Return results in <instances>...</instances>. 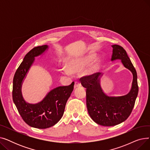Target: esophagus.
Listing matches in <instances>:
<instances>
[{
  "label": "esophagus",
  "instance_id": "34e87169",
  "mask_svg": "<svg viewBox=\"0 0 150 150\" xmlns=\"http://www.w3.org/2000/svg\"><path fill=\"white\" fill-rule=\"evenodd\" d=\"M80 86H81V83L79 81H75V84H74V88H75L80 87Z\"/></svg>",
  "mask_w": 150,
  "mask_h": 150
}]
</instances>
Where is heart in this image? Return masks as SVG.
Listing matches in <instances>:
<instances>
[{
    "label": "heart",
    "mask_w": 150,
    "mask_h": 150,
    "mask_svg": "<svg viewBox=\"0 0 150 150\" xmlns=\"http://www.w3.org/2000/svg\"><path fill=\"white\" fill-rule=\"evenodd\" d=\"M95 58L96 57L94 55H91V56L86 57L84 58L76 59L71 62L69 64V69H64V72L66 74H71V72H77V71H79L83 69L85 66L89 64L90 63H91L94 60ZM96 69V67L93 69V70H95Z\"/></svg>",
    "instance_id": "heart-1"
}]
</instances>
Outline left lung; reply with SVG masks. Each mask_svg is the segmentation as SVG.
<instances>
[{"label":"left lung","mask_w":150,"mask_h":150,"mask_svg":"<svg viewBox=\"0 0 150 150\" xmlns=\"http://www.w3.org/2000/svg\"><path fill=\"white\" fill-rule=\"evenodd\" d=\"M111 60L121 59L125 67L133 74L132 88L127 95L111 97L106 96L99 83L101 73L97 72L80 78V81L86 88V105L91 119L98 125L112 127L127 120L134 106L139 87L136 70L126 50L119 45H112Z\"/></svg>","instance_id":"1"}]
</instances>
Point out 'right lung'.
Here are the masks:
<instances>
[{
	"instance_id": "1",
	"label": "right lung",
	"mask_w": 150,
	"mask_h": 150,
	"mask_svg": "<svg viewBox=\"0 0 150 150\" xmlns=\"http://www.w3.org/2000/svg\"><path fill=\"white\" fill-rule=\"evenodd\" d=\"M48 46H38L29 51L15 72L13 78L12 96L18 111L27 125L39 129L50 128L57 123L63 115L68 98L74 87L73 81L69 86H59L52 90L40 103L32 105L23 100L21 87L35 57L42 53Z\"/></svg>"
}]
</instances>
